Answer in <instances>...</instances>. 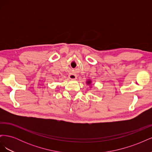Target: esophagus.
<instances>
[{"label":"esophagus","mask_w":152,"mask_h":152,"mask_svg":"<svg viewBox=\"0 0 152 152\" xmlns=\"http://www.w3.org/2000/svg\"><path fill=\"white\" fill-rule=\"evenodd\" d=\"M69 79L71 80H75L77 79V75L75 74H73V73H71V74L69 75Z\"/></svg>","instance_id":"34e87169"}]
</instances>
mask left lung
Wrapping results in <instances>:
<instances>
[{
    "label": "left lung",
    "mask_w": 152,
    "mask_h": 152,
    "mask_svg": "<svg viewBox=\"0 0 152 152\" xmlns=\"http://www.w3.org/2000/svg\"><path fill=\"white\" fill-rule=\"evenodd\" d=\"M91 84V80H88V81H87V84L89 85V84Z\"/></svg>",
    "instance_id": "obj_1"
}]
</instances>
